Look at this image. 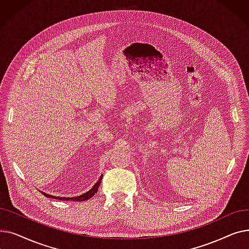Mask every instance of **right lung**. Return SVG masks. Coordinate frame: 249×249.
Segmentation results:
<instances>
[{
    "instance_id": "obj_1",
    "label": "right lung",
    "mask_w": 249,
    "mask_h": 249,
    "mask_svg": "<svg viewBox=\"0 0 249 249\" xmlns=\"http://www.w3.org/2000/svg\"><path fill=\"white\" fill-rule=\"evenodd\" d=\"M102 178H103V175H101L99 180L96 182V184L93 186V188H91L89 191H88L87 193L83 194V195H80V196H76V197H56V196H52V195H49V194H46L44 192H41L42 195H44L46 198H50V199H56V200H62V201H74V202H83V201H86V200H89L93 196L98 192V189H99V186L101 184V180H102Z\"/></svg>"
}]
</instances>
